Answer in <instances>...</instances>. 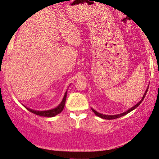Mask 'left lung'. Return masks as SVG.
Wrapping results in <instances>:
<instances>
[{
    "instance_id": "1",
    "label": "left lung",
    "mask_w": 159,
    "mask_h": 159,
    "mask_svg": "<svg viewBox=\"0 0 159 159\" xmlns=\"http://www.w3.org/2000/svg\"><path fill=\"white\" fill-rule=\"evenodd\" d=\"M148 89H146V92H145L144 95H143V98H142V99L140 100V101L139 102H138L137 104H135V106L133 107H132V108H130L129 109H128V110H127V111H125V112L120 114V115H102V114H101V113L97 112V111H95L94 109H92V108H91V109H92V111H93V112H94V114H95L96 115L98 116V117H99L102 118V119H105V120H114V119H117V118L121 117H122V116H124V115H127V114H128L129 112H130L131 111L134 110V109H135V108H137V107H138V106H139V105H140V104H141V102H143V100L144 99L145 97H146V93H147V91H148Z\"/></svg>"
}]
</instances>
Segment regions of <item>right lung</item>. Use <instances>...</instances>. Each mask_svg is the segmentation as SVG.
I'll list each match as a JSON object with an SVG mask.
<instances>
[{
    "label": "right lung",
    "instance_id": "obj_1",
    "mask_svg": "<svg viewBox=\"0 0 159 159\" xmlns=\"http://www.w3.org/2000/svg\"><path fill=\"white\" fill-rule=\"evenodd\" d=\"M67 92H68V91H66V92L65 93L64 97L63 99H62V101L61 102V103H60L57 107H55V108L52 109H50V110H46V111H37V110H33L32 109L27 108V107H26V108L27 109V110L31 111V112L34 113L37 115L42 116V117H54V116L58 115V114H60L62 110H63L65 104H66Z\"/></svg>",
    "mask_w": 159,
    "mask_h": 159
}]
</instances>
